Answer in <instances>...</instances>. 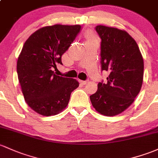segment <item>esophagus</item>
I'll use <instances>...</instances> for the list:
<instances>
[{
    "label": "esophagus",
    "mask_w": 158,
    "mask_h": 158,
    "mask_svg": "<svg viewBox=\"0 0 158 158\" xmlns=\"http://www.w3.org/2000/svg\"><path fill=\"white\" fill-rule=\"evenodd\" d=\"M80 83H81L82 84H84V85H85L88 83V81H80Z\"/></svg>",
    "instance_id": "esophagus-1"
}]
</instances>
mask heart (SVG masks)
Here are the masks:
<instances>
[{
    "instance_id": "b5f03b06",
    "label": "heart",
    "mask_w": 158,
    "mask_h": 158,
    "mask_svg": "<svg viewBox=\"0 0 158 158\" xmlns=\"http://www.w3.org/2000/svg\"><path fill=\"white\" fill-rule=\"evenodd\" d=\"M86 38L89 39V40H91V36L89 34H87V35H86Z\"/></svg>"
}]
</instances>
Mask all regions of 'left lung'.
Wrapping results in <instances>:
<instances>
[{"instance_id":"8db88e82","label":"left lung","mask_w":158,"mask_h":158,"mask_svg":"<svg viewBox=\"0 0 158 158\" xmlns=\"http://www.w3.org/2000/svg\"><path fill=\"white\" fill-rule=\"evenodd\" d=\"M101 38L102 72L109 75L107 82L98 84L89 96L95 109L106 116H114L126 110L139 93L143 81L144 62L135 40L116 28L97 25Z\"/></svg>"}]
</instances>
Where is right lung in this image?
<instances>
[{
  "mask_svg": "<svg viewBox=\"0 0 158 158\" xmlns=\"http://www.w3.org/2000/svg\"><path fill=\"white\" fill-rule=\"evenodd\" d=\"M81 30V26L54 25L40 28L23 45L17 61L18 79L28 106L44 116L56 115L69 104L78 87L75 79L56 75L52 68Z\"/></svg>",
  "mask_w": 158,
  "mask_h": 158,
  "instance_id": "1",
  "label": "right lung"
}]
</instances>
